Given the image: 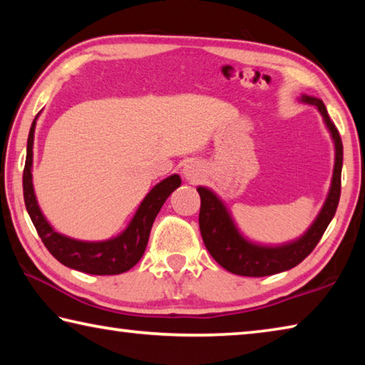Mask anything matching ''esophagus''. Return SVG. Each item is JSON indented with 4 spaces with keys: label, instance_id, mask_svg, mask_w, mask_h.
I'll use <instances>...</instances> for the list:
<instances>
[{
    "label": "esophagus",
    "instance_id": "obj_1",
    "mask_svg": "<svg viewBox=\"0 0 365 365\" xmlns=\"http://www.w3.org/2000/svg\"><path fill=\"white\" fill-rule=\"evenodd\" d=\"M183 177L191 183H197L202 177H205V169H202V165L200 163H196V160H190V163L185 164L183 168Z\"/></svg>",
    "mask_w": 365,
    "mask_h": 365
}]
</instances>
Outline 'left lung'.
I'll use <instances>...</instances> for the list:
<instances>
[{
	"mask_svg": "<svg viewBox=\"0 0 365 365\" xmlns=\"http://www.w3.org/2000/svg\"><path fill=\"white\" fill-rule=\"evenodd\" d=\"M299 101L316 106L322 114L324 122L335 145V168L327 200L316 220L298 240L279 246L252 243L240 233L230 212L220 197L206 187H197L201 196L200 230L207 251L225 270L243 277H265L293 269L311 255L336 212L341 195L343 143L335 123L330 120L322 100L302 95Z\"/></svg>",
	"mask_w": 365,
	"mask_h": 365,
	"instance_id": "obj_1",
	"label": "left lung"
}]
</instances>
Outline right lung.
<instances>
[{"label": "right lung", "mask_w": 365, "mask_h": 365, "mask_svg": "<svg viewBox=\"0 0 365 365\" xmlns=\"http://www.w3.org/2000/svg\"><path fill=\"white\" fill-rule=\"evenodd\" d=\"M38 117V115H36ZM36 117L32 122L27 140V158L24 168V201L27 212L38 232L43 245L58 259L61 264L91 275H117L130 270L137 264L146 250L148 238L158 212L170 196L172 191L180 187V177L177 174L164 178L141 201L130 224L120 235L104 240V242H82L66 235L58 233L49 225L41 209L36 202L32 182L34 164V133Z\"/></svg>", "instance_id": "right-lung-1"}]
</instances>
